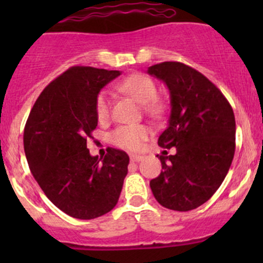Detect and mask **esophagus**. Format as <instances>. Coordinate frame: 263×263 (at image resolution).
<instances>
[{"mask_svg": "<svg viewBox=\"0 0 263 263\" xmlns=\"http://www.w3.org/2000/svg\"><path fill=\"white\" fill-rule=\"evenodd\" d=\"M129 158H131V161H136V163L137 161H141L142 159H144L141 155H131Z\"/></svg>", "mask_w": 263, "mask_h": 263, "instance_id": "34e87169", "label": "esophagus"}]
</instances>
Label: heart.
I'll use <instances>...</instances> for the list:
<instances>
[{"instance_id":"obj_1","label":"heart","mask_w":263,"mask_h":263,"mask_svg":"<svg viewBox=\"0 0 263 263\" xmlns=\"http://www.w3.org/2000/svg\"><path fill=\"white\" fill-rule=\"evenodd\" d=\"M119 91L129 95L135 100L142 104L145 112L150 116H160L164 110L163 103L156 99L158 87L155 82L144 73H134L127 76L117 85ZM95 112L100 122L109 118L110 115V97L108 92L102 91L97 97L95 102ZM150 136V129L144 124L135 126H121L110 134L109 140L116 146L126 148V150H139Z\"/></svg>"}]
</instances>
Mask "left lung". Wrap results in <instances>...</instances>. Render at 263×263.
<instances>
[{
    "label": "left lung",
    "mask_w": 263,
    "mask_h": 263,
    "mask_svg": "<svg viewBox=\"0 0 263 263\" xmlns=\"http://www.w3.org/2000/svg\"><path fill=\"white\" fill-rule=\"evenodd\" d=\"M147 73L163 81L171 95L169 123L158 144L176 147L174 155H158L163 171L150 181L151 191L164 208L193 210L210 200L229 172L234 113L213 82L184 63H158Z\"/></svg>",
    "instance_id": "obj_1"
}]
</instances>
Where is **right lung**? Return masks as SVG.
Instances as JSON below:
<instances>
[{
	"label": "right lung",
	"mask_w": 263,
	"mask_h": 263,
	"mask_svg": "<svg viewBox=\"0 0 263 263\" xmlns=\"http://www.w3.org/2000/svg\"><path fill=\"white\" fill-rule=\"evenodd\" d=\"M121 71L73 66L42 91L24 129L29 168L47 197L63 213L90 220L118 202L129 158L108 147L91 156L86 140L98 126L95 102Z\"/></svg>",
	"instance_id": "add662e5"
}]
</instances>
